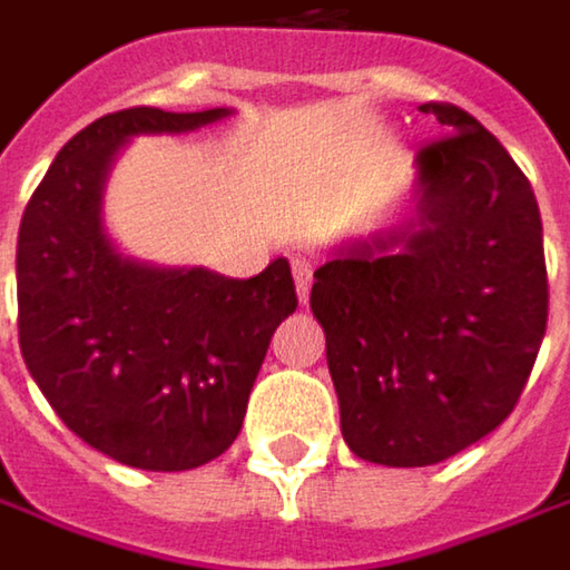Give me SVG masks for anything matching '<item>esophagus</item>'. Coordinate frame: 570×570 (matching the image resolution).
<instances>
[{
    "label": "esophagus",
    "mask_w": 570,
    "mask_h": 570,
    "mask_svg": "<svg viewBox=\"0 0 570 570\" xmlns=\"http://www.w3.org/2000/svg\"><path fill=\"white\" fill-rule=\"evenodd\" d=\"M292 272H295V288H298V302L307 305V295H311V282H314V263L311 259H292Z\"/></svg>",
    "instance_id": "1"
}]
</instances>
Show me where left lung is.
Masks as SVG:
<instances>
[{
    "label": "left lung",
    "instance_id": "1",
    "mask_svg": "<svg viewBox=\"0 0 570 570\" xmlns=\"http://www.w3.org/2000/svg\"><path fill=\"white\" fill-rule=\"evenodd\" d=\"M415 155L412 207L314 272L346 448L386 468L454 458L507 422L549 321L532 184L470 112Z\"/></svg>",
    "mask_w": 570,
    "mask_h": 570
}]
</instances>
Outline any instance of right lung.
Masks as SVG:
<instances>
[{"instance_id": "add662e5", "label": "right lung", "mask_w": 570, "mask_h": 570, "mask_svg": "<svg viewBox=\"0 0 570 570\" xmlns=\"http://www.w3.org/2000/svg\"><path fill=\"white\" fill-rule=\"evenodd\" d=\"M233 109L136 106L80 129L19 226V344L77 438L139 470H190L236 441L275 327L298 307L288 259L253 278L119 253L102 190L136 136H181Z\"/></svg>"}]
</instances>
